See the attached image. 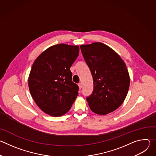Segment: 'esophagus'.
I'll return each mask as SVG.
<instances>
[{
    "label": "esophagus",
    "mask_w": 156,
    "mask_h": 156,
    "mask_svg": "<svg viewBox=\"0 0 156 156\" xmlns=\"http://www.w3.org/2000/svg\"><path fill=\"white\" fill-rule=\"evenodd\" d=\"M78 86H79L80 90H81V87H82V84L81 83H78Z\"/></svg>",
    "instance_id": "obj_1"
}]
</instances>
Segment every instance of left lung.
<instances>
[{"label": "left lung", "mask_w": 156, "mask_h": 156, "mask_svg": "<svg viewBox=\"0 0 156 156\" xmlns=\"http://www.w3.org/2000/svg\"><path fill=\"white\" fill-rule=\"evenodd\" d=\"M80 48L93 77L94 91L86 98L90 109L98 115L114 112L124 102L129 87L125 63L102 42L81 45Z\"/></svg>", "instance_id": "1"}]
</instances>
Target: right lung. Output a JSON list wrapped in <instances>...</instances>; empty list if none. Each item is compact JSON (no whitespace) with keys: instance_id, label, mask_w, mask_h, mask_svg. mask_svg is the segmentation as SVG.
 <instances>
[{"instance_id":"add662e5","label":"right lung","mask_w":156,"mask_h":156,"mask_svg":"<svg viewBox=\"0 0 156 156\" xmlns=\"http://www.w3.org/2000/svg\"><path fill=\"white\" fill-rule=\"evenodd\" d=\"M79 46L58 44L34 60L28 77L31 95L39 108L52 117L67 113L78 95L70 67L79 54Z\"/></svg>"}]
</instances>
